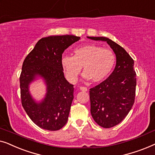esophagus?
Wrapping results in <instances>:
<instances>
[{
	"label": "esophagus",
	"mask_w": 155,
	"mask_h": 155,
	"mask_svg": "<svg viewBox=\"0 0 155 155\" xmlns=\"http://www.w3.org/2000/svg\"><path fill=\"white\" fill-rule=\"evenodd\" d=\"M79 88H80V90H81V91H84V92H85V91H88V88H87L86 87L81 86Z\"/></svg>",
	"instance_id": "esophagus-1"
}]
</instances>
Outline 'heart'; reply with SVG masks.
<instances>
[{
    "label": "heart",
    "instance_id": "obj_1",
    "mask_svg": "<svg viewBox=\"0 0 155 155\" xmlns=\"http://www.w3.org/2000/svg\"><path fill=\"white\" fill-rule=\"evenodd\" d=\"M116 62L114 52L95 44L76 48L74 55H64L62 66L69 80L74 81L79 74L83 67L84 77L97 83L110 75Z\"/></svg>",
    "mask_w": 155,
    "mask_h": 155
}]
</instances>
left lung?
I'll return each instance as SVG.
<instances>
[{"instance_id": "8db88e82", "label": "left lung", "mask_w": 155, "mask_h": 155, "mask_svg": "<svg viewBox=\"0 0 155 155\" xmlns=\"http://www.w3.org/2000/svg\"><path fill=\"white\" fill-rule=\"evenodd\" d=\"M87 38L106 41L116 55V66L106 80L90 89L91 113L103 128H111L124 120L134 103L136 74L134 61L123 48L106 37Z\"/></svg>"}]
</instances>
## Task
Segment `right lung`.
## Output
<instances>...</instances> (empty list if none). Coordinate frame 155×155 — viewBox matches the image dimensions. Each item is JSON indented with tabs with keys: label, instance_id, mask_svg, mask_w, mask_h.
<instances>
[{
	"label": "right lung",
	"instance_id": "1",
	"mask_svg": "<svg viewBox=\"0 0 155 155\" xmlns=\"http://www.w3.org/2000/svg\"><path fill=\"white\" fill-rule=\"evenodd\" d=\"M79 39L73 35L42 38L24 60L19 77L21 104L31 121L43 129L58 130L68 120L74 88L64 78L61 60L64 50ZM38 78L47 86L45 98L38 102L29 91V85Z\"/></svg>",
	"mask_w": 155,
	"mask_h": 155
}]
</instances>
